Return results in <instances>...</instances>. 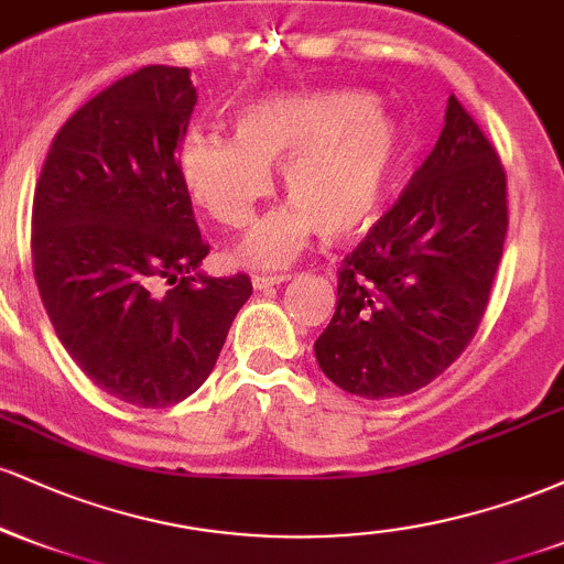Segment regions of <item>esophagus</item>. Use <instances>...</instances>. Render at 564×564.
<instances>
[{
	"label": "esophagus",
	"instance_id": "1",
	"mask_svg": "<svg viewBox=\"0 0 564 564\" xmlns=\"http://www.w3.org/2000/svg\"><path fill=\"white\" fill-rule=\"evenodd\" d=\"M289 273H273V275H254L251 278V286H254L257 291H264V289H270V286H278V283H283V281H289Z\"/></svg>",
	"mask_w": 564,
	"mask_h": 564
}]
</instances>
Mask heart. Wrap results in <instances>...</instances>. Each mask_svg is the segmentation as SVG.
<instances>
[{"instance_id":"1","label":"heart","mask_w":564,"mask_h":564,"mask_svg":"<svg viewBox=\"0 0 564 564\" xmlns=\"http://www.w3.org/2000/svg\"><path fill=\"white\" fill-rule=\"evenodd\" d=\"M236 140L191 129L177 145L180 183L225 228H243L273 191L294 204L260 219L236 257L254 268L283 264L321 230L339 241L377 215L403 159V129L387 106L355 89L275 95L238 111Z\"/></svg>"}]
</instances>
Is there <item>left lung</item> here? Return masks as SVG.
Returning a JSON list of instances; mask_svg holds the SVG:
<instances>
[{"label": "left lung", "mask_w": 564, "mask_h": 564, "mask_svg": "<svg viewBox=\"0 0 564 564\" xmlns=\"http://www.w3.org/2000/svg\"><path fill=\"white\" fill-rule=\"evenodd\" d=\"M507 174L456 97L398 204L345 257L315 360L366 400L411 394L469 345L507 238Z\"/></svg>", "instance_id": "8db88e82"}]
</instances>
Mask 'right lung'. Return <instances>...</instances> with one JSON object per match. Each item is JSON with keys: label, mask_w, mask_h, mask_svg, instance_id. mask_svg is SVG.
<instances>
[{"label": "right lung", "mask_w": 564, "mask_h": 564, "mask_svg": "<svg viewBox=\"0 0 564 564\" xmlns=\"http://www.w3.org/2000/svg\"><path fill=\"white\" fill-rule=\"evenodd\" d=\"M196 100L187 68L124 76L61 127L34 193L31 254L57 339L140 408L196 392L251 296L249 275L198 270L209 246L174 159ZM164 276L173 289L156 292Z\"/></svg>", "instance_id": "1"}]
</instances>
